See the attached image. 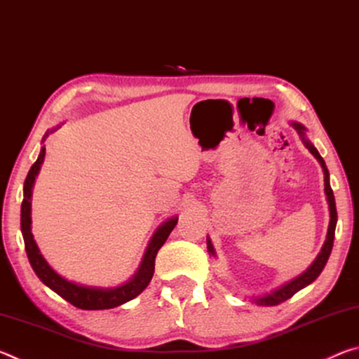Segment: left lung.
<instances>
[{
  "label": "left lung",
  "instance_id": "obj_1",
  "mask_svg": "<svg viewBox=\"0 0 359 359\" xmlns=\"http://www.w3.org/2000/svg\"><path fill=\"white\" fill-rule=\"evenodd\" d=\"M293 126L297 130V133H299V135H301L302 142L306 144V147L311 150V154L315 158H317V160L320 161L321 168H323V172H325V193H326V196H327V203H330L331 222H330V228H327V236H326L325 245H323V248H321V253L318 255V258L313 261V264L309 267V269L304 272L302 276L294 278V280H291L287 285H283L282 288H278L272 294H267L264 297H259L258 302L263 304V306H277V304H280L283 301L290 299L291 296H294L297 291L302 290L304 287H307L309 283H312L315 278H317L321 274V271H323V267L326 266V261H327V258H330L331 250H332V244H334V231H336V223H337V210H336V201H334L332 188L330 185V172H327V168L325 165V160L318 154V150L315 149L313 145L307 141L306 133H304V131H306V128H304V126L299 125V123H293ZM208 248H209V252L214 255V247H212L209 239H208Z\"/></svg>",
  "mask_w": 359,
  "mask_h": 359
}]
</instances>
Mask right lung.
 Wrapping results in <instances>:
<instances>
[{
    "mask_svg": "<svg viewBox=\"0 0 359 359\" xmlns=\"http://www.w3.org/2000/svg\"><path fill=\"white\" fill-rule=\"evenodd\" d=\"M46 156V149L42 147L38 160L34 161V165L29 169V172L25 179V187H23V201H22V214H20V226H22V234L23 241H25V250L27 257L29 259V264H32L33 271L36 276L41 278V282L47 285L48 288L55 291L63 299L72 304L74 307L83 309V311H104V309H114L121 304L131 301L133 297L141 294L142 291L147 288L150 283L151 277H154L155 272V258L156 253L165 244L169 234L172 233V229L177 224V218H172V220L166 222L163 226L156 231L154 238L150 241V245L147 252L144 255L142 264L139 267L137 274L133 277V280L128 283L121 285L117 288H88L82 287V285H76L72 282H68L62 276H58L55 271L52 269L50 266L47 264L44 257L39 253V248L36 245L32 234V204H29V199H32V188L34 184L36 175H38L42 161H44Z\"/></svg>",
    "mask_w": 359,
    "mask_h": 359,
    "instance_id": "obj_1",
    "label": "right lung"
}]
</instances>
